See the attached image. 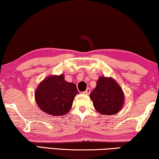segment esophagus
Instances as JSON below:
<instances>
[{
  "label": "esophagus",
  "instance_id": "1",
  "mask_svg": "<svg viewBox=\"0 0 159 159\" xmlns=\"http://www.w3.org/2000/svg\"><path fill=\"white\" fill-rule=\"evenodd\" d=\"M90 93V90L89 89V88H87L85 91H84V92H83V95H88Z\"/></svg>",
  "mask_w": 159,
  "mask_h": 159
}]
</instances>
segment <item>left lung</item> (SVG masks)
<instances>
[{"mask_svg":"<svg viewBox=\"0 0 159 159\" xmlns=\"http://www.w3.org/2000/svg\"><path fill=\"white\" fill-rule=\"evenodd\" d=\"M90 98L96 111L102 115H114L121 110L125 96L122 88L111 77L99 76Z\"/></svg>","mask_w":159,"mask_h":159,"instance_id":"8db88e82","label":"left lung"}]
</instances>
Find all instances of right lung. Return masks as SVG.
I'll return each instance as SVG.
<instances>
[{
	"mask_svg": "<svg viewBox=\"0 0 159 159\" xmlns=\"http://www.w3.org/2000/svg\"><path fill=\"white\" fill-rule=\"evenodd\" d=\"M79 93L76 85L66 81L64 74L50 75L38 85L35 100L43 112L61 116L69 111L75 96Z\"/></svg>",
	"mask_w": 159,
	"mask_h": 159,
	"instance_id": "1",
	"label": "right lung"
}]
</instances>
